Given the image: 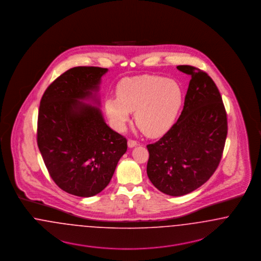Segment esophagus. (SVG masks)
I'll list each match as a JSON object with an SVG mask.
<instances>
[{
	"mask_svg": "<svg viewBox=\"0 0 261 261\" xmlns=\"http://www.w3.org/2000/svg\"><path fill=\"white\" fill-rule=\"evenodd\" d=\"M137 145V141L135 139H128L127 140V146L129 148L135 147Z\"/></svg>",
	"mask_w": 261,
	"mask_h": 261,
	"instance_id": "34e87169",
	"label": "esophagus"
}]
</instances>
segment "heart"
Listing matches in <instances>:
<instances>
[{"label": "heart", "mask_w": 261, "mask_h": 261, "mask_svg": "<svg viewBox=\"0 0 261 261\" xmlns=\"http://www.w3.org/2000/svg\"><path fill=\"white\" fill-rule=\"evenodd\" d=\"M117 97L105 100L107 115L118 128H123L135 111L138 128L148 136L165 134L174 124L183 102V91L174 80L141 75L120 81Z\"/></svg>", "instance_id": "heart-1"}]
</instances>
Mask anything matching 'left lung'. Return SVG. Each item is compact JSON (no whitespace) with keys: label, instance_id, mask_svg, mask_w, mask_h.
Masks as SVG:
<instances>
[{"label":"left lung","instance_id":"left-lung-1","mask_svg":"<svg viewBox=\"0 0 261 261\" xmlns=\"http://www.w3.org/2000/svg\"><path fill=\"white\" fill-rule=\"evenodd\" d=\"M176 68L191 76L181 114L167 134L147 145L148 177L170 196L192 192L210 179L228 132L226 110L213 79L191 65Z\"/></svg>","mask_w":261,"mask_h":261}]
</instances>
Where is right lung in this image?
<instances>
[{"label": "right lung", "mask_w": 261, "mask_h": 261, "mask_svg": "<svg viewBox=\"0 0 261 261\" xmlns=\"http://www.w3.org/2000/svg\"><path fill=\"white\" fill-rule=\"evenodd\" d=\"M107 68L78 66L57 77L40 102L37 143L47 171L63 191L91 197L109 184L127 149L98 108L78 99L91 95Z\"/></svg>", "instance_id": "add662e5"}]
</instances>
